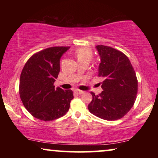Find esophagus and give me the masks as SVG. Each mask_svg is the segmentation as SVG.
<instances>
[{
	"label": "esophagus",
	"instance_id": "1",
	"mask_svg": "<svg viewBox=\"0 0 158 158\" xmlns=\"http://www.w3.org/2000/svg\"><path fill=\"white\" fill-rule=\"evenodd\" d=\"M75 93H76L77 94H83V90H78V89H75Z\"/></svg>",
	"mask_w": 158,
	"mask_h": 158
}]
</instances>
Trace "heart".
<instances>
[{
	"label": "heart",
	"mask_w": 158,
	"mask_h": 158,
	"mask_svg": "<svg viewBox=\"0 0 158 158\" xmlns=\"http://www.w3.org/2000/svg\"><path fill=\"white\" fill-rule=\"evenodd\" d=\"M75 56H76L77 60H84L87 59L90 60L92 58L93 54L92 51L88 47H82V48L77 49L75 51Z\"/></svg>",
	"instance_id": "b5f03b06"
}]
</instances>
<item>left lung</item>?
Masks as SVG:
<instances>
[{"instance_id": "obj_1", "label": "left lung", "mask_w": 158, "mask_h": 158, "mask_svg": "<svg viewBox=\"0 0 158 158\" xmlns=\"http://www.w3.org/2000/svg\"><path fill=\"white\" fill-rule=\"evenodd\" d=\"M96 48L100 56L98 74L103 79V91L97 96L90 92L93 99L88 109L103 119H119L135 102L138 84L136 73L129 58L122 52L104 45H97Z\"/></svg>"}]
</instances>
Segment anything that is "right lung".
<instances>
[{
  "mask_svg": "<svg viewBox=\"0 0 158 158\" xmlns=\"http://www.w3.org/2000/svg\"><path fill=\"white\" fill-rule=\"evenodd\" d=\"M69 48L52 47L36 52L21 71L20 98L27 111L38 119L52 121L68 111L73 91L55 88L54 83L60 70V58Z\"/></svg>",
  "mask_w": 158,
  "mask_h": 158,
  "instance_id": "obj_1",
  "label": "right lung"
}]
</instances>
